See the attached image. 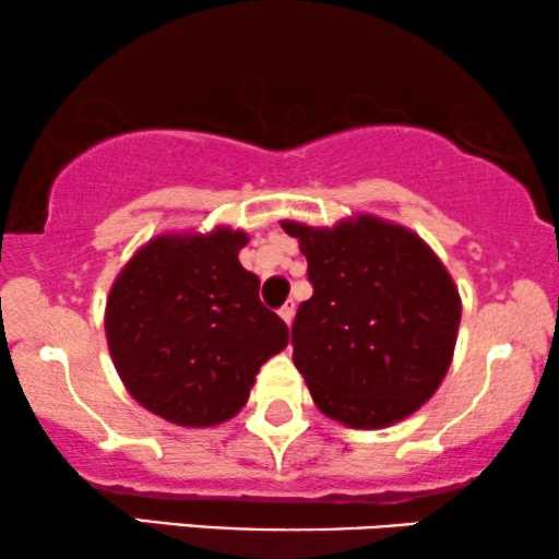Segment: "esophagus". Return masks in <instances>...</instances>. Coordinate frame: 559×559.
<instances>
[{
  "instance_id": "34e87169",
  "label": "esophagus",
  "mask_w": 559,
  "mask_h": 559,
  "mask_svg": "<svg viewBox=\"0 0 559 559\" xmlns=\"http://www.w3.org/2000/svg\"><path fill=\"white\" fill-rule=\"evenodd\" d=\"M278 314H281V320H284L288 328H292V322H294V301H286L284 307L278 309Z\"/></svg>"
}]
</instances>
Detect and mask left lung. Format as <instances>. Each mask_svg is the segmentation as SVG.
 <instances>
[{"mask_svg":"<svg viewBox=\"0 0 559 559\" xmlns=\"http://www.w3.org/2000/svg\"><path fill=\"white\" fill-rule=\"evenodd\" d=\"M307 258L312 299L292 328L314 405L348 428H384L433 397L454 356L462 299L447 267L400 224L281 222Z\"/></svg>","mask_w":559,"mask_h":559,"instance_id":"1","label":"left lung"}]
</instances>
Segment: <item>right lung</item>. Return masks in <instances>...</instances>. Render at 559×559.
<instances>
[{
    "label": "right lung",
    "mask_w": 559,
    "mask_h": 559,
    "mask_svg": "<svg viewBox=\"0 0 559 559\" xmlns=\"http://www.w3.org/2000/svg\"><path fill=\"white\" fill-rule=\"evenodd\" d=\"M242 229L159 235L118 273L105 307L110 358L141 407L175 426L235 418L255 373L288 345L260 304V278L239 265Z\"/></svg>",
    "instance_id": "1"
}]
</instances>
